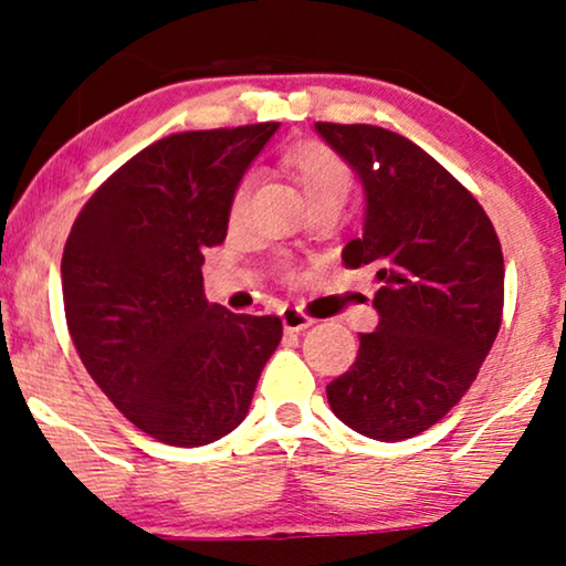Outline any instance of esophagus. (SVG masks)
Instances as JSON below:
<instances>
[{
  "label": "esophagus",
  "instance_id": "obj_1",
  "mask_svg": "<svg viewBox=\"0 0 566 566\" xmlns=\"http://www.w3.org/2000/svg\"><path fill=\"white\" fill-rule=\"evenodd\" d=\"M281 319H283V329L285 332H301V329L312 327V324H314L312 316H306L304 312H298V308H285V312L281 314Z\"/></svg>",
  "mask_w": 566,
  "mask_h": 566
}]
</instances>
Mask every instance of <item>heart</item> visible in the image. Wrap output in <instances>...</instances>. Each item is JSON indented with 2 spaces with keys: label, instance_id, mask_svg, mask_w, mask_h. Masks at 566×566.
I'll return each instance as SVG.
<instances>
[{
  "label": "heart",
  "instance_id": "1",
  "mask_svg": "<svg viewBox=\"0 0 566 566\" xmlns=\"http://www.w3.org/2000/svg\"><path fill=\"white\" fill-rule=\"evenodd\" d=\"M283 161L293 172V177H296V182L301 185V190L306 192L308 203L312 206L322 203V200H339V203H343L347 192L353 188L350 167L345 165V159L339 157L337 151H332L329 146H324L319 142L293 146L291 151H285ZM250 175L242 177L234 192H231V219H237L239 211H242L247 192H250Z\"/></svg>",
  "mask_w": 566,
  "mask_h": 566
}]
</instances>
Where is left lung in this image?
<instances>
[{
	"instance_id": "left-lung-1",
	"label": "left lung",
	"mask_w": 566,
	"mask_h": 566,
	"mask_svg": "<svg viewBox=\"0 0 566 566\" xmlns=\"http://www.w3.org/2000/svg\"><path fill=\"white\" fill-rule=\"evenodd\" d=\"M360 177L363 237L345 268L374 265L378 327L327 386L332 412L397 443L443 420L469 391L502 324L505 260L490 216L428 151L394 130L316 123Z\"/></svg>"
}]
</instances>
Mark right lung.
<instances>
[{"label": "right lung", "instance_id": "add662e5", "mask_svg": "<svg viewBox=\"0 0 566 566\" xmlns=\"http://www.w3.org/2000/svg\"><path fill=\"white\" fill-rule=\"evenodd\" d=\"M277 130L159 138L99 185L61 258L72 343L107 399L167 446L213 443L250 412L283 337L277 316L208 304L203 252L227 239L231 192Z\"/></svg>", "mask_w": 566, "mask_h": 566}]
</instances>
